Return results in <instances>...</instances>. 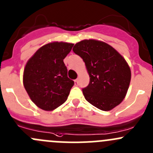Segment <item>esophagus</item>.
Segmentation results:
<instances>
[{"label": "esophagus", "mask_w": 153, "mask_h": 153, "mask_svg": "<svg viewBox=\"0 0 153 153\" xmlns=\"http://www.w3.org/2000/svg\"><path fill=\"white\" fill-rule=\"evenodd\" d=\"M75 86H77L78 84V79L75 80Z\"/></svg>", "instance_id": "esophagus-1"}]
</instances>
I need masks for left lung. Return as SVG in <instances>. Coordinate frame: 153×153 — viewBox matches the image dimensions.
Instances as JSON below:
<instances>
[{
    "label": "left lung",
    "mask_w": 153,
    "mask_h": 153,
    "mask_svg": "<svg viewBox=\"0 0 153 153\" xmlns=\"http://www.w3.org/2000/svg\"><path fill=\"white\" fill-rule=\"evenodd\" d=\"M85 63L89 84L83 88L84 98L103 111L121 103L131 79V71L125 59L109 44L95 40H84L72 49Z\"/></svg>",
    "instance_id": "1"
}]
</instances>
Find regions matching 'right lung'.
Instances as JSON below:
<instances>
[{
    "label": "right lung",
    "mask_w": 153,
    "mask_h": 153,
    "mask_svg": "<svg viewBox=\"0 0 153 153\" xmlns=\"http://www.w3.org/2000/svg\"><path fill=\"white\" fill-rule=\"evenodd\" d=\"M72 44L53 42L40 48L29 60L24 72V85L31 100L50 111L67 100L74 81L68 78L64 59Z\"/></svg>",
    "instance_id": "add662e5"
}]
</instances>
